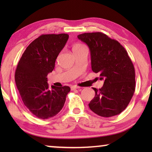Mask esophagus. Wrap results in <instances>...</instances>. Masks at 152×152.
I'll list each match as a JSON object with an SVG mask.
<instances>
[{"label": "esophagus", "mask_w": 152, "mask_h": 152, "mask_svg": "<svg viewBox=\"0 0 152 152\" xmlns=\"http://www.w3.org/2000/svg\"><path fill=\"white\" fill-rule=\"evenodd\" d=\"M71 89H72V90H78V91L82 90L81 87H79L77 86H71Z\"/></svg>", "instance_id": "34e87169"}]
</instances>
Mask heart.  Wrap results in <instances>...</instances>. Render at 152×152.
I'll list each match as a JSON object with an SVG mask.
<instances>
[{
  "label": "heart",
  "instance_id": "1",
  "mask_svg": "<svg viewBox=\"0 0 152 152\" xmlns=\"http://www.w3.org/2000/svg\"><path fill=\"white\" fill-rule=\"evenodd\" d=\"M82 47H83V45H75L74 46V48H73V49H76V48H82Z\"/></svg>",
  "mask_w": 152,
  "mask_h": 152
}]
</instances>
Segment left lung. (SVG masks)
I'll return each mask as SVG.
<instances>
[{
	"label": "left lung",
	"instance_id": "8db88e82",
	"mask_svg": "<svg viewBox=\"0 0 152 152\" xmlns=\"http://www.w3.org/2000/svg\"><path fill=\"white\" fill-rule=\"evenodd\" d=\"M90 49L91 68L104 80L88 104L91 111L102 117L118 115L129 104L134 95L135 69L127 52L115 39L102 32L84 33L77 36Z\"/></svg>",
	"mask_w": 152,
	"mask_h": 152
}]
</instances>
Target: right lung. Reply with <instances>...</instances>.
<instances>
[{"instance_id": "add662e5", "label": "right lung", "mask_w": 152, "mask_h": 152, "mask_svg": "<svg viewBox=\"0 0 152 152\" xmlns=\"http://www.w3.org/2000/svg\"><path fill=\"white\" fill-rule=\"evenodd\" d=\"M67 34H42L27 47L15 71L22 101L40 119L55 116L63 108L69 86L49 88L47 75L55 68L57 56L68 39Z\"/></svg>"}]
</instances>
